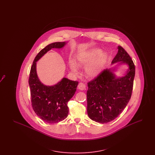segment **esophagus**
<instances>
[{
	"label": "esophagus",
	"mask_w": 155,
	"mask_h": 155,
	"mask_svg": "<svg viewBox=\"0 0 155 155\" xmlns=\"http://www.w3.org/2000/svg\"><path fill=\"white\" fill-rule=\"evenodd\" d=\"M78 88L80 90H81V91H84L86 89V85H85V84H84L82 82L79 83V84L78 85Z\"/></svg>",
	"instance_id": "34e87169"
}]
</instances>
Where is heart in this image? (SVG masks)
Instances as JSON below:
<instances>
[{
    "label": "heart",
    "instance_id": "heart-1",
    "mask_svg": "<svg viewBox=\"0 0 155 155\" xmlns=\"http://www.w3.org/2000/svg\"><path fill=\"white\" fill-rule=\"evenodd\" d=\"M107 59L106 53H102L100 49H94L78 53L75 58V63L73 60H70L69 65L71 71L75 74L79 73L77 66L85 67V75L89 78H95L102 73Z\"/></svg>",
    "mask_w": 155,
    "mask_h": 155
}]
</instances>
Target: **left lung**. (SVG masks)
Returning <instances> with one entry per match:
<instances>
[{
  "label": "left lung",
  "mask_w": 155,
  "mask_h": 155,
  "mask_svg": "<svg viewBox=\"0 0 155 155\" xmlns=\"http://www.w3.org/2000/svg\"><path fill=\"white\" fill-rule=\"evenodd\" d=\"M118 52L111 61L115 67L104 70L95 79L88 83L87 113L91 120L107 123L120 114L128 103L132 94L135 66L125 50L118 46ZM127 65L129 68L122 77L114 73L116 66Z\"/></svg>",
  "instance_id": "obj_1"
}]
</instances>
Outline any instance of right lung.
<instances>
[{
  "label": "right lung",
  "mask_w": 155,
  "mask_h": 155,
  "mask_svg": "<svg viewBox=\"0 0 155 155\" xmlns=\"http://www.w3.org/2000/svg\"><path fill=\"white\" fill-rule=\"evenodd\" d=\"M66 44L54 42L47 45L38 53L30 70L28 82L32 108L39 118L50 124L59 123L67 117V103L74 96L78 82L63 78L54 85H45L38 77L37 62L53 48L61 49Z\"/></svg>",
  "instance_id": "right-lung-1"
}]
</instances>
